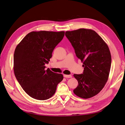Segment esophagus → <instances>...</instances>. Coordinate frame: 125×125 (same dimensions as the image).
Here are the masks:
<instances>
[{
  "mask_svg": "<svg viewBox=\"0 0 125 125\" xmlns=\"http://www.w3.org/2000/svg\"><path fill=\"white\" fill-rule=\"evenodd\" d=\"M63 77H65V78H70L72 77V75H71V74H64L63 75Z\"/></svg>",
  "mask_w": 125,
  "mask_h": 125,
  "instance_id": "34e87169",
  "label": "esophagus"
}]
</instances>
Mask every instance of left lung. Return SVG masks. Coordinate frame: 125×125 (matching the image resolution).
Masks as SVG:
<instances>
[{
	"label": "left lung",
	"mask_w": 125,
	"mask_h": 125,
	"mask_svg": "<svg viewBox=\"0 0 125 125\" xmlns=\"http://www.w3.org/2000/svg\"><path fill=\"white\" fill-rule=\"evenodd\" d=\"M65 35L83 63V73L73 75L78 82L73 92L83 99L95 96L104 88L110 71L112 59L107 45L96 32L90 29L67 31Z\"/></svg>",
	"instance_id": "8db88e82"
}]
</instances>
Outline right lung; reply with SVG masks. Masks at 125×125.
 I'll use <instances>...</instances> for the list:
<instances>
[{"label":"right lung","mask_w":125,"mask_h":125,"mask_svg":"<svg viewBox=\"0 0 125 125\" xmlns=\"http://www.w3.org/2000/svg\"><path fill=\"white\" fill-rule=\"evenodd\" d=\"M65 32L41 31L28 34L16 47L13 56L15 76L29 96L46 100L55 94L63 79L62 74L47 69L55 47L62 40Z\"/></svg>","instance_id":"obj_1"}]
</instances>
